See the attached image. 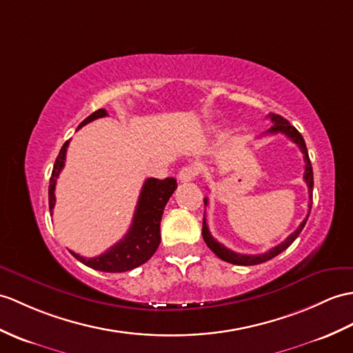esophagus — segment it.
<instances>
[{
    "label": "esophagus",
    "instance_id": "esophagus-1",
    "mask_svg": "<svg viewBox=\"0 0 353 353\" xmlns=\"http://www.w3.org/2000/svg\"><path fill=\"white\" fill-rule=\"evenodd\" d=\"M195 176H196V170L194 167H190V165L180 168L179 174H177L180 182H191V180L195 179Z\"/></svg>",
    "mask_w": 353,
    "mask_h": 353
}]
</instances>
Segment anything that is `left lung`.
Returning <instances> with one entry per match:
<instances>
[{
	"instance_id": "left-lung-1",
	"label": "left lung",
	"mask_w": 353,
	"mask_h": 353,
	"mask_svg": "<svg viewBox=\"0 0 353 353\" xmlns=\"http://www.w3.org/2000/svg\"><path fill=\"white\" fill-rule=\"evenodd\" d=\"M270 119V121L274 123L272 126H270L265 134H284L288 138H290L292 141L296 144L301 152L304 153V162H305V173H304V180L305 183L308 186V194H310V204H308V215H310V210H311V203H313V167H311V162H310V158H308V152H307V145H305V141L304 138H302V135L298 132V129L292 126L290 123L283 119L281 116H278V114H269L268 116ZM204 204L208 206V199H204ZM308 215L307 218L302 221L301 225L294 230L288 239L283 241L280 245H276V247L270 248L269 251L263 252V254H239V252H234L232 250L225 248L223 243H219L214 236L210 234L209 232V227H208V223H206V218H203V239L204 242H206L208 247L214 251L216 256L224 260V261H228V263H233V265H241V266H252V265H260V263H265V261L274 259L275 256H278V254L283 252L284 250H288L290 245L293 243V241L296 239V237L299 236V233L302 232V228H304L307 219H308Z\"/></svg>"
}]
</instances>
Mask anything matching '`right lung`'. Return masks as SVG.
Listing matches in <instances>:
<instances>
[{
	"instance_id": "right-lung-1",
	"label": "right lung",
	"mask_w": 353,
	"mask_h": 353,
	"mask_svg": "<svg viewBox=\"0 0 353 353\" xmlns=\"http://www.w3.org/2000/svg\"><path fill=\"white\" fill-rule=\"evenodd\" d=\"M106 116H108V112L103 108L97 110L93 114H90L78 126V129L90 121ZM68 145L69 141L63 144L59 157L55 159L51 179H49V210H51V214L55 206L57 177H59L60 171L64 167ZM176 188L177 182L174 177H167L163 180L153 177L147 179L143 185L141 194H139L132 225L129 227L128 233L120 242L112 245L108 251H105L101 256L92 259L79 256L73 251H70V254L81 263L96 270H102V272H126V270L141 266L157 252L159 247L163 208H165L170 196L176 191Z\"/></svg>"
}]
</instances>
